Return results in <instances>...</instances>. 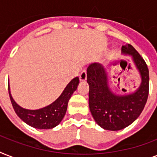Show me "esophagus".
I'll use <instances>...</instances> for the list:
<instances>
[{"label": "esophagus", "mask_w": 157, "mask_h": 157, "mask_svg": "<svg viewBox=\"0 0 157 157\" xmlns=\"http://www.w3.org/2000/svg\"><path fill=\"white\" fill-rule=\"evenodd\" d=\"M87 78V74H86V71H81V73L80 74V76H79V79H80V81H85Z\"/></svg>", "instance_id": "esophagus-1"}]
</instances>
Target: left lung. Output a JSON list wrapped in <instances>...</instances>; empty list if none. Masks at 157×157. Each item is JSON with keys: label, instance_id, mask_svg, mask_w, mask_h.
Instances as JSON below:
<instances>
[{"label": "left lung", "instance_id": "1", "mask_svg": "<svg viewBox=\"0 0 157 157\" xmlns=\"http://www.w3.org/2000/svg\"><path fill=\"white\" fill-rule=\"evenodd\" d=\"M122 54H129L141 76L140 86L134 93L118 95L108 86L107 71L100 63H94L87 68L89 106L96 123L107 130H120L129 126L139 117L147 100L149 71L144 59L131 45L121 47ZM123 92H126L122 89Z\"/></svg>", "mask_w": 157, "mask_h": 157}]
</instances>
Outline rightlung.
<instances>
[{
    "mask_svg": "<svg viewBox=\"0 0 157 157\" xmlns=\"http://www.w3.org/2000/svg\"><path fill=\"white\" fill-rule=\"evenodd\" d=\"M78 84L79 78L76 76L67 84L61 95L54 103L37 110H29L21 107L12 98L9 84L8 90L14 112L22 121L36 129H49L57 126L62 121L66 114L69 99L77 88Z\"/></svg>",
    "mask_w": 157,
    "mask_h": 157,
    "instance_id": "1",
    "label": "right lung"
}]
</instances>
